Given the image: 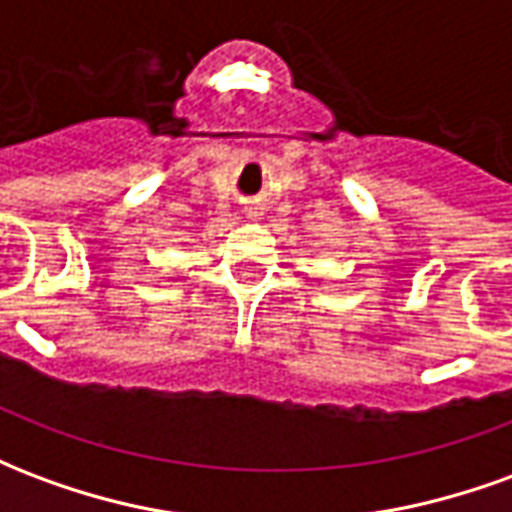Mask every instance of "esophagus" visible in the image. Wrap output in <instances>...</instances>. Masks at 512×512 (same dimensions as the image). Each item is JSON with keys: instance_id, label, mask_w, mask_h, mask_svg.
<instances>
[{"instance_id": "esophagus-1", "label": "esophagus", "mask_w": 512, "mask_h": 512, "mask_svg": "<svg viewBox=\"0 0 512 512\" xmlns=\"http://www.w3.org/2000/svg\"><path fill=\"white\" fill-rule=\"evenodd\" d=\"M246 216H257L255 208H246Z\"/></svg>"}]
</instances>
